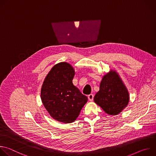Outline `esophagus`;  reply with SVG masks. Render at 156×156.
<instances>
[{
    "label": "esophagus",
    "instance_id": "esophagus-1",
    "mask_svg": "<svg viewBox=\"0 0 156 156\" xmlns=\"http://www.w3.org/2000/svg\"><path fill=\"white\" fill-rule=\"evenodd\" d=\"M87 98H88V99L90 100V101H93V99H94V95L93 94H91L90 95H88Z\"/></svg>",
    "mask_w": 156,
    "mask_h": 156
}]
</instances>
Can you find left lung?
<instances>
[{"label":"left lung","instance_id":"left-lung-1","mask_svg":"<svg viewBox=\"0 0 156 156\" xmlns=\"http://www.w3.org/2000/svg\"><path fill=\"white\" fill-rule=\"evenodd\" d=\"M129 94L118 74L110 72L104 76L99 92L94 96V102L105 112L116 115L126 107Z\"/></svg>","mask_w":156,"mask_h":156}]
</instances>
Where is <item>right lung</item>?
<instances>
[{"label":"right lung","mask_w":156,"mask_h":156,"mask_svg":"<svg viewBox=\"0 0 156 156\" xmlns=\"http://www.w3.org/2000/svg\"><path fill=\"white\" fill-rule=\"evenodd\" d=\"M75 71L69 63L54 65L44 81L41 96L42 104L55 120L69 123L78 117L87 101L72 83Z\"/></svg>","instance_id":"obj_1"}]
</instances>
